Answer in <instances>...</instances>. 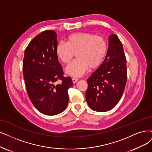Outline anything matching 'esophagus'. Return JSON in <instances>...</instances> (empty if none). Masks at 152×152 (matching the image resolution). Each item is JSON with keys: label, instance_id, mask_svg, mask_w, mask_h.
I'll return each instance as SVG.
<instances>
[{"label": "esophagus", "instance_id": "1", "mask_svg": "<svg viewBox=\"0 0 152 152\" xmlns=\"http://www.w3.org/2000/svg\"><path fill=\"white\" fill-rule=\"evenodd\" d=\"M72 81L73 83H76L78 81V79H77V78L73 77V78H72Z\"/></svg>", "mask_w": 152, "mask_h": 152}]
</instances>
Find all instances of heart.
Here are the masks:
<instances>
[{"instance_id":"b5f03b06","label":"heart","mask_w":152,"mask_h":152,"mask_svg":"<svg viewBox=\"0 0 152 152\" xmlns=\"http://www.w3.org/2000/svg\"><path fill=\"white\" fill-rule=\"evenodd\" d=\"M108 50L105 38L91 32H79L66 37V43L60 42L56 46V55L64 64H68L76 54L77 59L66 68V72L72 77H80L103 63Z\"/></svg>"}]
</instances>
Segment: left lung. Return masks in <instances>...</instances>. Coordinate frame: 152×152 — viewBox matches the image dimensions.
<instances>
[{"label": "left lung", "mask_w": 152, "mask_h": 152, "mask_svg": "<svg viewBox=\"0 0 152 152\" xmlns=\"http://www.w3.org/2000/svg\"><path fill=\"white\" fill-rule=\"evenodd\" d=\"M126 79V59L122 43L116 34H111L104 61L87 80L86 99L90 108L98 112L113 108L122 96Z\"/></svg>", "instance_id": "8db88e82"}]
</instances>
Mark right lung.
<instances>
[{
	"mask_svg": "<svg viewBox=\"0 0 152 152\" xmlns=\"http://www.w3.org/2000/svg\"><path fill=\"white\" fill-rule=\"evenodd\" d=\"M57 34L44 31L36 36L25 49L23 75L27 92L34 107L41 113L53 116L66 108L71 78L63 76V71L56 55ZM58 80L62 83L57 86Z\"/></svg>",
	"mask_w": 152,
	"mask_h": 152,
	"instance_id": "1",
	"label": "right lung"
}]
</instances>
